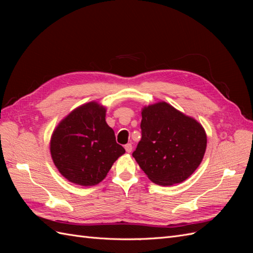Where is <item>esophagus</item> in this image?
I'll return each instance as SVG.
<instances>
[{"instance_id": "1", "label": "esophagus", "mask_w": 253, "mask_h": 253, "mask_svg": "<svg viewBox=\"0 0 253 253\" xmlns=\"http://www.w3.org/2000/svg\"><path fill=\"white\" fill-rule=\"evenodd\" d=\"M125 149H126V151L127 153H131V152H132V149H133V147H132V143H127V144H126V145H125Z\"/></svg>"}]
</instances>
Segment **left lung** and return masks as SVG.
<instances>
[{
	"mask_svg": "<svg viewBox=\"0 0 253 253\" xmlns=\"http://www.w3.org/2000/svg\"><path fill=\"white\" fill-rule=\"evenodd\" d=\"M141 140L133 157L159 186L185 181L201 165L207 148L203 126L165 101L143 106Z\"/></svg>",
	"mask_w": 253,
	"mask_h": 253,
	"instance_id": "left-lung-1",
	"label": "left lung"
}]
</instances>
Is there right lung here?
I'll return each instance as SVG.
<instances>
[{
	"label": "right lung",
	"mask_w": 253,
	"mask_h": 253,
	"mask_svg": "<svg viewBox=\"0 0 253 253\" xmlns=\"http://www.w3.org/2000/svg\"><path fill=\"white\" fill-rule=\"evenodd\" d=\"M106 108L84 103L61 120L50 137V155L58 171L79 186L98 185L126 153L105 121Z\"/></svg>",
	"instance_id": "add662e5"
}]
</instances>
